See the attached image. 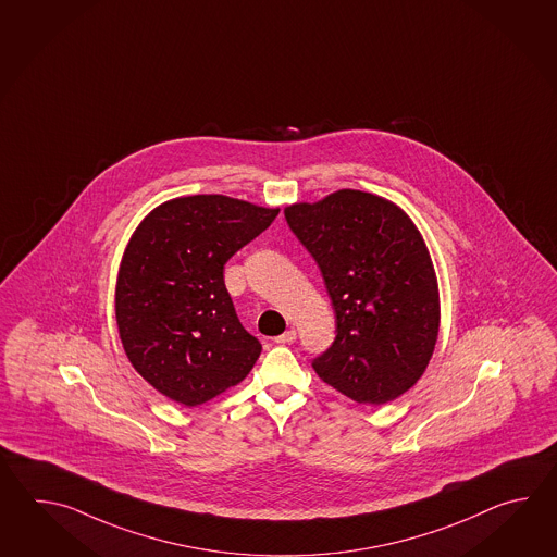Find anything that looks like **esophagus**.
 <instances>
[{
    "label": "esophagus",
    "mask_w": 557,
    "mask_h": 557,
    "mask_svg": "<svg viewBox=\"0 0 557 557\" xmlns=\"http://www.w3.org/2000/svg\"><path fill=\"white\" fill-rule=\"evenodd\" d=\"M296 341V331L295 329H290V331L284 332L281 336H276L274 338V343L276 344H293Z\"/></svg>",
    "instance_id": "1"
}]
</instances>
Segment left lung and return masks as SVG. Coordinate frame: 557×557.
I'll list each match as a JSON object with an SVG mask.
<instances>
[{"instance_id":"obj_1","label":"left lung","mask_w":557,"mask_h":557,"mask_svg":"<svg viewBox=\"0 0 557 557\" xmlns=\"http://www.w3.org/2000/svg\"><path fill=\"white\" fill-rule=\"evenodd\" d=\"M284 219L319 264L336 338L312 368L358 404H386L424 374L440 326L436 273L400 207L343 189L296 202Z\"/></svg>"}]
</instances>
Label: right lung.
Instances as JSON below:
<instances>
[{
  "label": "right lung",
  "mask_w": 557,
  "mask_h": 557,
  "mask_svg": "<svg viewBox=\"0 0 557 557\" xmlns=\"http://www.w3.org/2000/svg\"><path fill=\"white\" fill-rule=\"evenodd\" d=\"M276 214L193 195L137 226L119 267L115 317L125 355L154 391L193 408L247 379L262 346L243 329L223 271Z\"/></svg>",
  "instance_id": "1"
}]
</instances>
